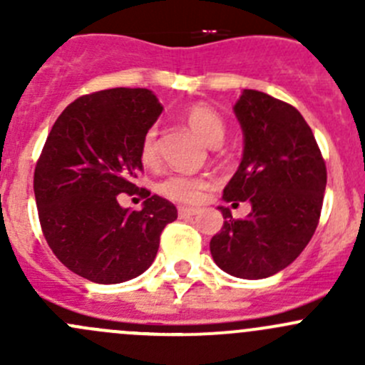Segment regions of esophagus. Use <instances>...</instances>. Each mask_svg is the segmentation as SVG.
<instances>
[{
    "label": "esophagus",
    "instance_id": "34e87169",
    "mask_svg": "<svg viewBox=\"0 0 365 365\" xmlns=\"http://www.w3.org/2000/svg\"><path fill=\"white\" fill-rule=\"evenodd\" d=\"M197 208H189V206H180L178 208V215L180 219H189V217L196 215Z\"/></svg>",
    "mask_w": 365,
    "mask_h": 365
}]
</instances>
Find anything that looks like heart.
<instances>
[{"label": "heart", "instance_id": "b5f03b06", "mask_svg": "<svg viewBox=\"0 0 365 365\" xmlns=\"http://www.w3.org/2000/svg\"><path fill=\"white\" fill-rule=\"evenodd\" d=\"M185 121L189 127L210 145L215 139L224 138V121L219 113L205 104H194L185 109ZM143 164L152 165L157 160V132L155 128L146 130L139 148ZM210 187V178L192 175H171L159 183V192L168 200L182 205H196L203 200V192Z\"/></svg>", "mask_w": 365, "mask_h": 365}]
</instances>
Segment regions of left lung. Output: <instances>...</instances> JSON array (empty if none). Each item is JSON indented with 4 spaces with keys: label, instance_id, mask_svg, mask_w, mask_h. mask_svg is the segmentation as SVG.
<instances>
[{
    "label": "left lung",
    "instance_id": "left-lung-1",
    "mask_svg": "<svg viewBox=\"0 0 365 365\" xmlns=\"http://www.w3.org/2000/svg\"><path fill=\"white\" fill-rule=\"evenodd\" d=\"M235 116L244 134L237 173L222 200L251 203L245 219L219 206L224 226L210 242L220 270L264 279L292 264L314 235L327 187V168L311 127L293 106L257 90H244Z\"/></svg>",
    "mask_w": 365,
    "mask_h": 365
}]
</instances>
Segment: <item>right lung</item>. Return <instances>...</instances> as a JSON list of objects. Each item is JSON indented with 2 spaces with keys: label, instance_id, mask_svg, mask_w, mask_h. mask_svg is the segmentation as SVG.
<instances>
[{
  "label": "right lung",
  "instance_id": "1",
  "mask_svg": "<svg viewBox=\"0 0 365 365\" xmlns=\"http://www.w3.org/2000/svg\"><path fill=\"white\" fill-rule=\"evenodd\" d=\"M146 88H113L67 106L35 168L40 226L58 259L97 284H120L148 270L165 224L178 217L164 197L139 190L141 139L162 113ZM139 193L143 208L123 209L117 194Z\"/></svg>",
  "mask_w": 365,
  "mask_h": 365
}]
</instances>
